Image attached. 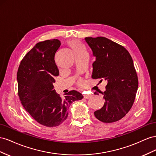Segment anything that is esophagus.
Wrapping results in <instances>:
<instances>
[{"label":"esophagus","instance_id":"esophagus-1","mask_svg":"<svg viewBox=\"0 0 156 156\" xmlns=\"http://www.w3.org/2000/svg\"><path fill=\"white\" fill-rule=\"evenodd\" d=\"M91 97V94H85L83 95V97L85 98V99H89V98H90Z\"/></svg>","mask_w":156,"mask_h":156}]
</instances>
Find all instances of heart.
<instances>
[{"instance_id":"obj_1","label":"heart","mask_w":156,"mask_h":156,"mask_svg":"<svg viewBox=\"0 0 156 156\" xmlns=\"http://www.w3.org/2000/svg\"><path fill=\"white\" fill-rule=\"evenodd\" d=\"M68 44L71 48V49L73 50V51L75 53L76 55L80 54V53H82L83 52H86L85 47L78 41H71L68 43ZM79 83L82 84L83 82L82 80L79 81Z\"/></svg>"}]
</instances>
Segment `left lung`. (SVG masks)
Instances as JSON below:
<instances>
[{"instance_id":"obj_1","label":"left lung","mask_w":156,"mask_h":156,"mask_svg":"<svg viewBox=\"0 0 156 156\" xmlns=\"http://www.w3.org/2000/svg\"><path fill=\"white\" fill-rule=\"evenodd\" d=\"M84 40L95 57L92 78L107 82L106 90L102 92L104 105L94 112L95 116L104 123L117 122L130 110L139 86L132 57L125 48L105 37Z\"/></svg>"}]
</instances>
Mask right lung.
<instances>
[{
  "label": "right lung",
  "instance_id": "obj_1",
  "mask_svg": "<svg viewBox=\"0 0 156 156\" xmlns=\"http://www.w3.org/2000/svg\"><path fill=\"white\" fill-rule=\"evenodd\" d=\"M60 46L57 39L37 43L22 59L17 73L22 105L38 123L50 127L64 122L69 105L83 98L75 90L65 93L63 97L55 90L54 78L59 75L55 55Z\"/></svg>",
  "mask_w": 156,
  "mask_h": 156
}]
</instances>
